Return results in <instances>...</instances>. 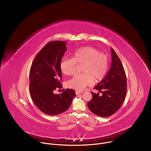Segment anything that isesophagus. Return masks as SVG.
I'll list each match as a JSON object with an SVG mask.
<instances>
[{"label":"esophagus","mask_w":151,"mask_h":151,"mask_svg":"<svg viewBox=\"0 0 151 151\" xmlns=\"http://www.w3.org/2000/svg\"><path fill=\"white\" fill-rule=\"evenodd\" d=\"M83 92L82 91H76V94L78 95V94H82Z\"/></svg>","instance_id":"34e87169"}]
</instances>
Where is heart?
Here are the masks:
<instances>
[{
	"mask_svg": "<svg viewBox=\"0 0 151 151\" xmlns=\"http://www.w3.org/2000/svg\"><path fill=\"white\" fill-rule=\"evenodd\" d=\"M76 64H83L81 74L74 76L67 82L68 87L76 90H82L93 82H97L105 76L109 66L107 55L97 49L83 47L75 50L72 58H65L60 63L61 72L65 75L75 73Z\"/></svg>",
	"mask_w": 151,
	"mask_h": 151,
	"instance_id": "b5f03b06",
	"label": "heart"
}]
</instances>
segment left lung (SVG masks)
I'll return each instance as SVG.
<instances>
[{
  "mask_svg": "<svg viewBox=\"0 0 151 151\" xmlns=\"http://www.w3.org/2000/svg\"><path fill=\"white\" fill-rule=\"evenodd\" d=\"M112 64L106 76L94 88L102 93L91 92L93 98L87 103L95 115L107 117L114 114L122 106L127 93V79L122 63L111 48Z\"/></svg>",
  "mask_w": 151,
  "mask_h": 151,
  "instance_id": "8db88e82",
  "label": "left lung"
}]
</instances>
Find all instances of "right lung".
Here are the masks:
<instances>
[{
	"label": "right lung",
	"mask_w": 151,
	"mask_h": 151,
	"mask_svg": "<svg viewBox=\"0 0 151 151\" xmlns=\"http://www.w3.org/2000/svg\"><path fill=\"white\" fill-rule=\"evenodd\" d=\"M64 41H51L35 57L30 70V93L37 108L45 114L56 115L66 111L76 94L67 88L61 94L54 91L63 87L60 63L66 51Z\"/></svg>",
	"instance_id": "right-lung-1"
}]
</instances>
